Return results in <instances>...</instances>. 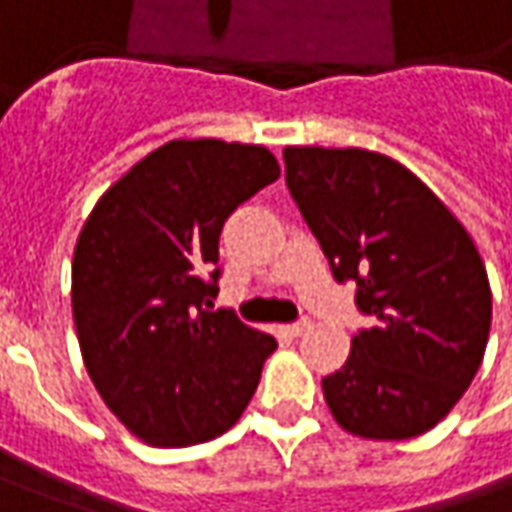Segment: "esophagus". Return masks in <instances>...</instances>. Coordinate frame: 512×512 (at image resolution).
<instances>
[{
    "mask_svg": "<svg viewBox=\"0 0 512 512\" xmlns=\"http://www.w3.org/2000/svg\"><path fill=\"white\" fill-rule=\"evenodd\" d=\"M310 329H312L310 318H298L296 324H290V327H287V332H290V335H304V332H310Z\"/></svg>",
    "mask_w": 512,
    "mask_h": 512,
    "instance_id": "34e87169",
    "label": "esophagus"
}]
</instances>
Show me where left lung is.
Listing matches in <instances>:
<instances>
[{"label":"left lung","instance_id":"1","mask_svg":"<svg viewBox=\"0 0 512 512\" xmlns=\"http://www.w3.org/2000/svg\"><path fill=\"white\" fill-rule=\"evenodd\" d=\"M287 188L372 315L346 363L321 380L332 417L366 440L420 437L482 363L490 284L468 231L406 166L366 149H284Z\"/></svg>","mask_w":512,"mask_h":512}]
</instances>
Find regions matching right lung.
Wrapping results in <instances>:
<instances>
[{"label": "right lung", "mask_w": 512, "mask_h": 512, "mask_svg": "<svg viewBox=\"0 0 512 512\" xmlns=\"http://www.w3.org/2000/svg\"><path fill=\"white\" fill-rule=\"evenodd\" d=\"M264 146L171 140L132 166L84 222L72 318L106 406L149 445L225 434L250 403L276 338L211 312L219 233L279 180Z\"/></svg>", "instance_id": "obj_1"}]
</instances>
